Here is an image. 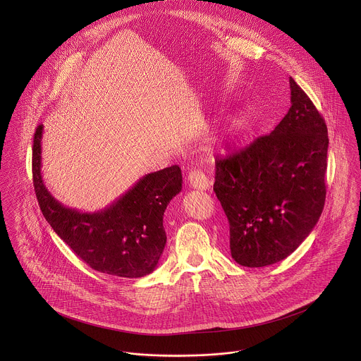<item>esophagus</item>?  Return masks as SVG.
<instances>
[{
    "instance_id": "obj_1",
    "label": "esophagus",
    "mask_w": 361,
    "mask_h": 361,
    "mask_svg": "<svg viewBox=\"0 0 361 361\" xmlns=\"http://www.w3.org/2000/svg\"><path fill=\"white\" fill-rule=\"evenodd\" d=\"M188 180H189L190 186L197 189V190H207L211 186V182L207 178L206 173L202 169H199V168H195V169H192L189 172Z\"/></svg>"
}]
</instances>
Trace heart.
Wrapping results in <instances>:
<instances>
[{
    "label": "heart",
    "instance_id": "obj_1",
    "mask_svg": "<svg viewBox=\"0 0 361 361\" xmlns=\"http://www.w3.org/2000/svg\"><path fill=\"white\" fill-rule=\"evenodd\" d=\"M246 125H247V119H246V118H239V119H236V121L232 123L231 129H229V135H231V136H235V135L240 133V132L246 128Z\"/></svg>",
    "mask_w": 361,
    "mask_h": 361
}]
</instances>
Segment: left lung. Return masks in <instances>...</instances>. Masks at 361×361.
<instances>
[{
	"label": "left lung",
	"instance_id": "8db88e82",
	"mask_svg": "<svg viewBox=\"0 0 361 361\" xmlns=\"http://www.w3.org/2000/svg\"><path fill=\"white\" fill-rule=\"evenodd\" d=\"M288 114L267 136L215 162L214 192L229 221L232 258L265 267L292 255L325 203L328 129L289 78Z\"/></svg>",
	"mask_w": 361,
	"mask_h": 361
}]
</instances>
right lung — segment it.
Returning a JSON list of instances; mask_svg holds the SVG:
<instances>
[{"mask_svg":"<svg viewBox=\"0 0 361 361\" xmlns=\"http://www.w3.org/2000/svg\"><path fill=\"white\" fill-rule=\"evenodd\" d=\"M33 139V186L40 209L54 232L93 269L121 278L153 272L166 243L162 225L169 202L182 190V172L172 165L147 173L112 204L82 212L52 197L42 178V137Z\"/></svg>","mask_w":361,"mask_h":361,"instance_id":"obj_1","label":"right lung"}]
</instances>
